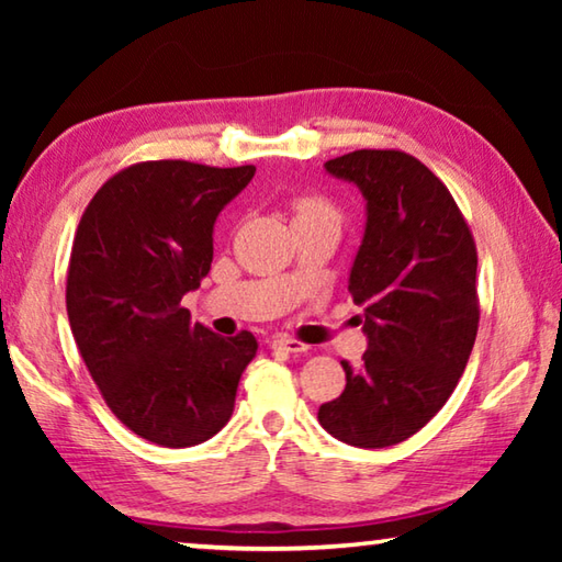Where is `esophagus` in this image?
<instances>
[{
	"label": "esophagus",
	"mask_w": 562,
	"mask_h": 562,
	"mask_svg": "<svg viewBox=\"0 0 562 562\" xmlns=\"http://www.w3.org/2000/svg\"><path fill=\"white\" fill-rule=\"evenodd\" d=\"M272 349H282V351H292V355H302V351H307L310 347L302 345V341H297V339H290V337H274Z\"/></svg>",
	"instance_id": "1"
}]
</instances>
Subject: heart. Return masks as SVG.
I'll return each mask as SVG.
<instances>
[{
    "label": "heart",
    "instance_id": "b5f03b06",
    "mask_svg": "<svg viewBox=\"0 0 562 562\" xmlns=\"http://www.w3.org/2000/svg\"><path fill=\"white\" fill-rule=\"evenodd\" d=\"M294 221H304V217H319V215H335V211L319 198H302V201L294 203Z\"/></svg>",
    "mask_w": 562,
    "mask_h": 562
}]
</instances>
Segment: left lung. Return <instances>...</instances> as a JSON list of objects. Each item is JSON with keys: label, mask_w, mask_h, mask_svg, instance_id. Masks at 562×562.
I'll list each match as a JSON object with an SVG mask.
<instances>
[{"label": "left lung", "mask_w": 562, "mask_h": 562, "mask_svg": "<svg viewBox=\"0 0 562 562\" xmlns=\"http://www.w3.org/2000/svg\"><path fill=\"white\" fill-rule=\"evenodd\" d=\"M329 176L364 198V235L349 292L364 310L361 364L341 361L347 386L317 418L357 449L406 441L449 402L479 331L475 245L439 178L402 150H355Z\"/></svg>", "instance_id": "1"}]
</instances>
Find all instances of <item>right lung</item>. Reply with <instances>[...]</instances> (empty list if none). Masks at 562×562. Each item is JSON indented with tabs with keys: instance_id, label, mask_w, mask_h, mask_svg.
I'll return each mask as SVG.
<instances>
[{
	"instance_id": "right-lung-1",
	"label": "right lung",
	"mask_w": 562,
	"mask_h": 562,
	"mask_svg": "<svg viewBox=\"0 0 562 562\" xmlns=\"http://www.w3.org/2000/svg\"><path fill=\"white\" fill-rule=\"evenodd\" d=\"M255 166L148 160L93 195L74 237L66 312L93 382L123 424L168 449L227 424L258 341L225 339L180 307L213 262V227Z\"/></svg>"
}]
</instances>
